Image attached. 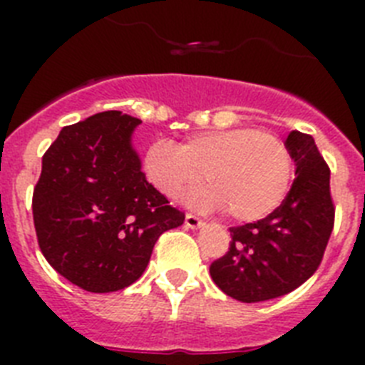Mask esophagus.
Instances as JSON below:
<instances>
[{"instance_id":"esophagus-1","label":"esophagus","mask_w":365,"mask_h":365,"mask_svg":"<svg viewBox=\"0 0 365 365\" xmlns=\"http://www.w3.org/2000/svg\"><path fill=\"white\" fill-rule=\"evenodd\" d=\"M185 225H186V228H201L202 225H205V222H202V219H199L197 215L186 214Z\"/></svg>"}]
</instances>
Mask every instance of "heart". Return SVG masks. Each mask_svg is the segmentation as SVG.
<instances>
[{
    "mask_svg": "<svg viewBox=\"0 0 365 365\" xmlns=\"http://www.w3.org/2000/svg\"><path fill=\"white\" fill-rule=\"evenodd\" d=\"M144 173L163 195L182 197L205 180L212 186L190 202L205 210L227 208L235 221H259L287 197L294 173L291 150L278 135L254 128L202 131L175 144L155 140L144 155Z\"/></svg>",
    "mask_w": 365,
    "mask_h": 365,
    "instance_id": "obj_1",
    "label": "heart"
}]
</instances>
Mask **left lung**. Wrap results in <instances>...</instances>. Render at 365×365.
I'll return each instance as SVG.
<instances>
[{
  "label": "left lung",
  "mask_w": 365,
  "mask_h": 365,
  "mask_svg": "<svg viewBox=\"0 0 365 365\" xmlns=\"http://www.w3.org/2000/svg\"><path fill=\"white\" fill-rule=\"evenodd\" d=\"M285 144L296 163L287 197L267 217L232 227L228 252L210 265L215 285L245 303L278 298L307 282L334 227L331 170L314 138L291 131Z\"/></svg>",
  "instance_id": "obj_1"
}]
</instances>
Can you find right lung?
Here are the masks:
<instances>
[{
  "instance_id": "obj_1",
  "label": "right lung",
  "mask_w": 365,
  "mask_h": 365,
  "mask_svg": "<svg viewBox=\"0 0 365 365\" xmlns=\"http://www.w3.org/2000/svg\"><path fill=\"white\" fill-rule=\"evenodd\" d=\"M140 120L96 113L66 125L45 151L32 193L38 245L49 265L89 292L137 282L151 252L185 214L150 185L131 148Z\"/></svg>"
}]
</instances>
